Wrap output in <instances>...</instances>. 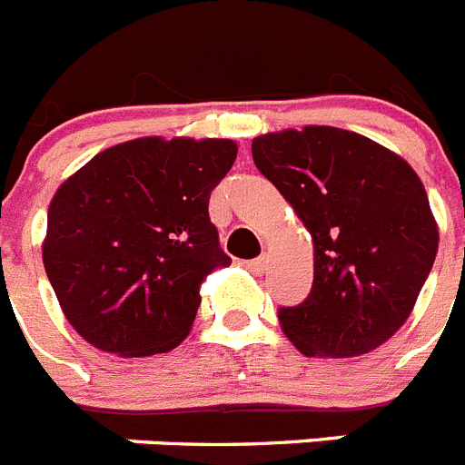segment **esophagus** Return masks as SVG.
I'll list each match as a JSON object with an SVG mask.
<instances>
[{
    "mask_svg": "<svg viewBox=\"0 0 465 465\" xmlns=\"http://www.w3.org/2000/svg\"><path fill=\"white\" fill-rule=\"evenodd\" d=\"M246 268L252 270L253 274H262V272H265V270H268V256L262 253V256L253 258V261L246 262Z\"/></svg>",
    "mask_w": 465,
    "mask_h": 465,
    "instance_id": "obj_1",
    "label": "esophagus"
}]
</instances>
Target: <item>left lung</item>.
Segmentation results:
<instances>
[{
    "label": "left lung",
    "instance_id": "left-lung-1",
    "mask_svg": "<svg viewBox=\"0 0 465 465\" xmlns=\"http://www.w3.org/2000/svg\"><path fill=\"white\" fill-rule=\"evenodd\" d=\"M253 163L314 242V282L279 307L305 356L368 354L408 322L438 253V223L417 172L381 143L331 125L261 134Z\"/></svg>",
    "mask_w": 465,
    "mask_h": 465
}]
</instances>
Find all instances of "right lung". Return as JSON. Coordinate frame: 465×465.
<instances>
[{"label":"right lung","instance_id":"right-lung-1","mask_svg":"<svg viewBox=\"0 0 465 465\" xmlns=\"http://www.w3.org/2000/svg\"><path fill=\"white\" fill-rule=\"evenodd\" d=\"M235 158L232 139L142 137L97 153L57 188L44 268L85 342L134 359L183 342L200 286L230 265L209 195Z\"/></svg>","mask_w":465,"mask_h":465}]
</instances>
